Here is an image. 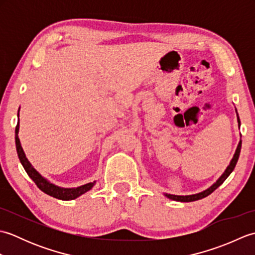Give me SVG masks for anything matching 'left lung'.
<instances>
[{
    "mask_svg": "<svg viewBox=\"0 0 255 255\" xmlns=\"http://www.w3.org/2000/svg\"><path fill=\"white\" fill-rule=\"evenodd\" d=\"M236 113H237V119H238V126H239V128H240L241 123H240V118H239V115H238L237 110H236ZM241 144H242V141H241V139H240V141H239V143H238V147H237V149H236V152H235L234 156H232V159H231V161H230L229 165L227 166V169L225 170V172L223 173V174H221V176L218 178V180L216 181V182L213 184V185L209 186L207 189H205V191L200 192V193H197V194L185 195V196H184V195H173V194L164 193V196L167 197V198L172 199V200H176V202H182V203L195 202V200L202 199V198H204V197H206V196H208V195L213 193L216 188H218V187L221 185V184H223V183L226 181V178L231 174V172L235 170L236 164H237V162H238V159H239V155H240Z\"/></svg>",
    "mask_w": 255,
    "mask_h": 255,
    "instance_id": "obj_1",
    "label": "left lung"
}]
</instances>
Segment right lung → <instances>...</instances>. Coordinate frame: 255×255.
Wrapping results in <instances>:
<instances>
[{
	"label": "right lung",
	"instance_id": "obj_1",
	"mask_svg": "<svg viewBox=\"0 0 255 255\" xmlns=\"http://www.w3.org/2000/svg\"><path fill=\"white\" fill-rule=\"evenodd\" d=\"M17 116H19V110H18V114ZM18 132H19V119L17 123V126H16L15 129V143H16V151H17V155L18 159L20 161L21 165L25 169L26 173L28 174V176L31 178L32 181L35 182L36 185L38 186V188L42 191L44 193H46L49 196H52L58 199L61 200H72L80 197L81 195L85 194L86 192H89L90 189H92L95 185L96 181L91 182L88 184H84V185H81L78 187H70V188H66V187H60L56 185V184L51 183L50 181H48L46 177L42 176L39 172H38L34 166L31 165L30 162L28 161V159L26 158V154L24 152L23 148H21L20 144V140L18 138Z\"/></svg>",
	"mask_w": 255,
	"mask_h": 255
}]
</instances>
